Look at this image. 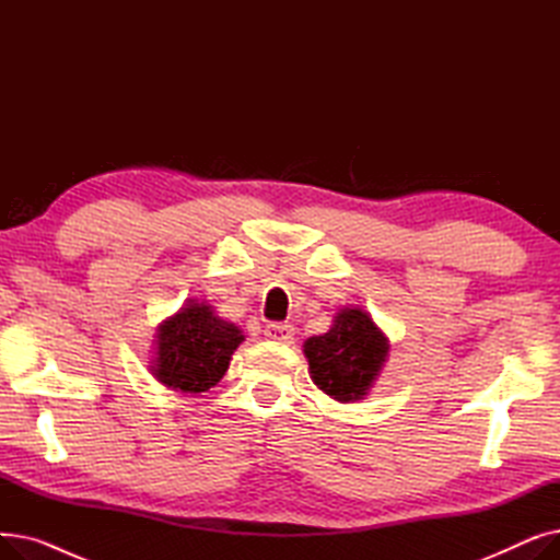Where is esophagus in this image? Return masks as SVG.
Listing matches in <instances>:
<instances>
[{
	"label": "esophagus",
	"instance_id": "1",
	"mask_svg": "<svg viewBox=\"0 0 560 560\" xmlns=\"http://www.w3.org/2000/svg\"><path fill=\"white\" fill-rule=\"evenodd\" d=\"M295 336V327L288 325V322H272V325L265 327V338L275 342H290Z\"/></svg>",
	"mask_w": 560,
	"mask_h": 560
}]
</instances>
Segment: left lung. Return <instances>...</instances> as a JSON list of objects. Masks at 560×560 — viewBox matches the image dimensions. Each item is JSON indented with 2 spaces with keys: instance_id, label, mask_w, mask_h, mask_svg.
I'll use <instances>...</instances> for the list:
<instances>
[{
  "instance_id": "8db88e82",
  "label": "left lung",
  "mask_w": 560,
  "mask_h": 560,
  "mask_svg": "<svg viewBox=\"0 0 560 560\" xmlns=\"http://www.w3.org/2000/svg\"><path fill=\"white\" fill-rule=\"evenodd\" d=\"M311 378L338 401L363 399L388 354V340L361 308H342L334 327L304 342Z\"/></svg>"
}]
</instances>
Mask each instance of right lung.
I'll use <instances>...</instances> for the list:
<instances>
[{
	"instance_id": "add662e5",
	"label": "right lung",
	"mask_w": 560,
	"mask_h": 560,
	"mask_svg": "<svg viewBox=\"0 0 560 560\" xmlns=\"http://www.w3.org/2000/svg\"><path fill=\"white\" fill-rule=\"evenodd\" d=\"M243 340L241 329L220 319L211 306L188 304L159 331L154 376L172 390L206 393L224 376Z\"/></svg>"
}]
</instances>
